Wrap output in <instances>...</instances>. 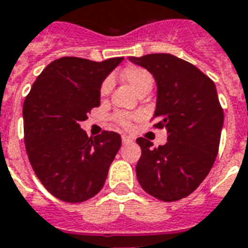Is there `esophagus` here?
Returning <instances> with one entry per match:
<instances>
[{
	"label": "esophagus",
	"instance_id": "1",
	"mask_svg": "<svg viewBox=\"0 0 248 248\" xmlns=\"http://www.w3.org/2000/svg\"><path fill=\"white\" fill-rule=\"evenodd\" d=\"M132 140H134V139H132L131 136H127V135H122V143H124V144L131 143Z\"/></svg>",
	"mask_w": 248,
	"mask_h": 248
}]
</instances>
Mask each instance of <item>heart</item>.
<instances>
[{
	"label": "heart",
	"mask_w": 248,
	"mask_h": 248,
	"mask_svg": "<svg viewBox=\"0 0 248 248\" xmlns=\"http://www.w3.org/2000/svg\"><path fill=\"white\" fill-rule=\"evenodd\" d=\"M122 77L138 93L144 91V90L151 91L152 86H153V77H152L151 73L145 68L138 67V65H130V67L126 68L122 72ZM109 91H110V79H105L100 86V96L105 97L109 93ZM113 120L116 124H120L121 127L130 128L134 116L127 114V113L118 112L113 116Z\"/></svg>",
	"instance_id": "heart-1"
}]
</instances>
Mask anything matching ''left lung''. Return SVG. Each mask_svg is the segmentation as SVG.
<instances>
[{"label": "left lung", "instance_id": "obj_1", "mask_svg": "<svg viewBox=\"0 0 248 248\" xmlns=\"http://www.w3.org/2000/svg\"><path fill=\"white\" fill-rule=\"evenodd\" d=\"M151 72L157 82L153 118L166 128L167 143L153 148L144 138L136 141L141 157L136 176L155 198L173 202L188 197L207 176L219 152L224 112L215 83L196 65L171 54L130 56Z\"/></svg>", "mask_w": 248, "mask_h": 248}]
</instances>
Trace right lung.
I'll list each match as a JSON object with an SVG mask.
<instances>
[{"mask_svg":"<svg viewBox=\"0 0 248 248\" xmlns=\"http://www.w3.org/2000/svg\"><path fill=\"white\" fill-rule=\"evenodd\" d=\"M124 60L64 56L45 68L23 105L24 143L33 171L58 200L79 203L96 196L121 148L120 134L89 138L79 124L100 105V86Z\"/></svg>","mask_w":248,"mask_h":248,"instance_id":"right-lung-1","label":"right lung"}]
</instances>
